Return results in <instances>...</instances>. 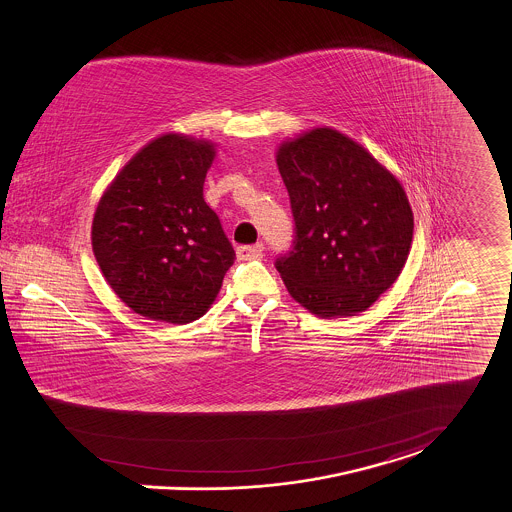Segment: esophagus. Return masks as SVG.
I'll use <instances>...</instances> for the list:
<instances>
[{
    "label": "esophagus",
    "instance_id": "esophagus-1",
    "mask_svg": "<svg viewBox=\"0 0 512 512\" xmlns=\"http://www.w3.org/2000/svg\"><path fill=\"white\" fill-rule=\"evenodd\" d=\"M262 252H264L262 244H242L236 248L238 260H256V258H262Z\"/></svg>",
    "mask_w": 512,
    "mask_h": 512
}]
</instances>
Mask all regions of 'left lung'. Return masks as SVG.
<instances>
[{
  "label": "left lung",
  "mask_w": 512,
  "mask_h": 512,
  "mask_svg": "<svg viewBox=\"0 0 512 512\" xmlns=\"http://www.w3.org/2000/svg\"><path fill=\"white\" fill-rule=\"evenodd\" d=\"M278 168L295 225L274 262L287 291L323 319L366 311L409 256L413 211L399 180L332 129L281 144Z\"/></svg>",
  "instance_id": "8db88e82"
}]
</instances>
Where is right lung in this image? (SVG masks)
Instances as JSON below:
<instances>
[{
    "label": "right lung",
    "mask_w": 512,
    "mask_h": 512,
    "mask_svg": "<svg viewBox=\"0 0 512 512\" xmlns=\"http://www.w3.org/2000/svg\"><path fill=\"white\" fill-rule=\"evenodd\" d=\"M215 150L164 135L146 144L103 193L93 215L95 260L135 313L186 325L215 301L233 244L203 199Z\"/></svg>",
    "instance_id": "obj_1"
}]
</instances>
